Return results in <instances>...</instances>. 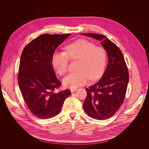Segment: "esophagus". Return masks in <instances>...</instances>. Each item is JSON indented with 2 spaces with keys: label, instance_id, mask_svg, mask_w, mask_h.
Masks as SVG:
<instances>
[{
  "label": "esophagus",
  "instance_id": "obj_1",
  "mask_svg": "<svg viewBox=\"0 0 149 149\" xmlns=\"http://www.w3.org/2000/svg\"><path fill=\"white\" fill-rule=\"evenodd\" d=\"M70 90H71V93H74V91H75L77 90V89H76V88H71Z\"/></svg>",
  "mask_w": 149,
  "mask_h": 149
}]
</instances>
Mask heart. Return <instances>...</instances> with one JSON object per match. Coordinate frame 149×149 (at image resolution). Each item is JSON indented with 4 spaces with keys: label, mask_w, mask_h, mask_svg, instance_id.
I'll return each mask as SVG.
<instances>
[{
    "label": "heart",
    "mask_w": 149,
    "mask_h": 149,
    "mask_svg": "<svg viewBox=\"0 0 149 149\" xmlns=\"http://www.w3.org/2000/svg\"><path fill=\"white\" fill-rule=\"evenodd\" d=\"M65 52H55L52 57V64L56 72L64 75L68 71L69 59L78 60L77 72L70 74L63 81L65 86L72 88L86 84L88 79L96 80L102 74L107 55L101 47L93 42L79 39L67 45Z\"/></svg>",
    "instance_id": "obj_1"
}]
</instances>
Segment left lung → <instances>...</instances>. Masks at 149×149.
<instances>
[{
	"mask_svg": "<svg viewBox=\"0 0 149 149\" xmlns=\"http://www.w3.org/2000/svg\"><path fill=\"white\" fill-rule=\"evenodd\" d=\"M82 35L101 41L109 58L101 79L86 89L87 95L83 107L90 117L107 120L117 111L124 101L129 79L128 69L120 49L106 36L92 33Z\"/></svg>",
	"mask_w": 149,
	"mask_h": 149,
	"instance_id": "left-lung-1",
	"label": "left lung"
}]
</instances>
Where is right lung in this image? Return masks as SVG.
<instances>
[{
  "label": "right lung",
  "instance_id": "right-lung-1",
  "mask_svg": "<svg viewBox=\"0 0 149 149\" xmlns=\"http://www.w3.org/2000/svg\"><path fill=\"white\" fill-rule=\"evenodd\" d=\"M70 35H40L29 42L21 55L19 87L28 107L39 118L48 119L58 114L71 94L70 90L55 93L61 84L52 64L55 49Z\"/></svg>",
  "mask_w": 149,
  "mask_h": 149
}]
</instances>
